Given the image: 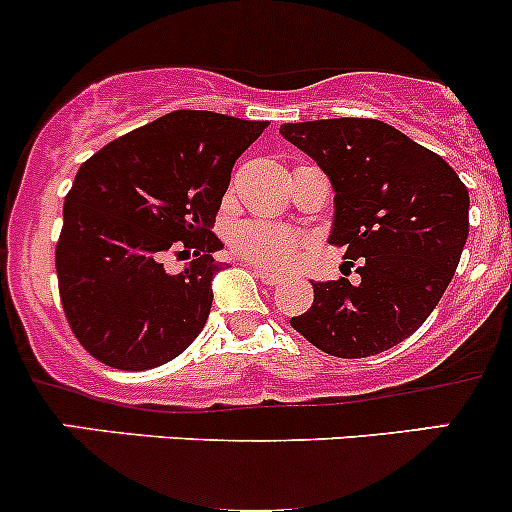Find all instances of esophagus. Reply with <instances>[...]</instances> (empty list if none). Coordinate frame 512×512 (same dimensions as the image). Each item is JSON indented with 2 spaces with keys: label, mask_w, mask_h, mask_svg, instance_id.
Here are the masks:
<instances>
[{
  "label": "esophagus",
  "mask_w": 512,
  "mask_h": 512,
  "mask_svg": "<svg viewBox=\"0 0 512 512\" xmlns=\"http://www.w3.org/2000/svg\"><path fill=\"white\" fill-rule=\"evenodd\" d=\"M255 275L257 280L265 282V285H280V282H285L287 277L282 275V272H270V270H257L255 267Z\"/></svg>",
  "instance_id": "1"
}]
</instances>
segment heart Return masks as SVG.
I'll return each instance as SVG.
<instances>
[{"label":"heart","instance_id":"obj_1","mask_svg":"<svg viewBox=\"0 0 512 512\" xmlns=\"http://www.w3.org/2000/svg\"><path fill=\"white\" fill-rule=\"evenodd\" d=\"M232 247L247 260L267 267L292 265L302 257V240L285 227L270 223H242L232 232Z\"/></svg>","mask_w":512,"mask_h":512}]
</instances>
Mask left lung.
<instances>
[{
    "mask_svg": "<svg viewBox=\"0 0 512 512\" xmlns=\"http://www.w3.org/2000/svg\"><path fill=\"white\" fill-rule=\"evenodd\" d=\"M280 133L329 175V242L359 262L356 282H312V307L289 324L342 359L396 347L426 322L456 272L468 188L441 156L376 118L285 123Z\"/></svg>",
    "mask_w": 512,
    "mask_h": 512,
    "instance_id": "8db88e82",
    "label": "left lung"
}]
</instances>
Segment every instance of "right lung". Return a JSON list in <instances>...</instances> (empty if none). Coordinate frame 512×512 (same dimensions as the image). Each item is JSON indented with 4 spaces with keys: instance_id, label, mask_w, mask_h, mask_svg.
<instances>
[{
    "instance_id": "right-lung-1",
    "label": "right lung",
    "mask_w": 512,
    "mask_h": 512,
    "mask_svg": "<svg viewBox=\"0 0 512 512\" xmlns=\"http://www.w3.org/2000/svg\"><path fill=\"white\" fill-rule=\"evenodd\" d=\"M267 121L173 111L116 138L76 173L56 242L59 294L71 332L94 359L143 371L175 359L205 327L220 262L210 252L235 160ZM194 262L168 276L162 255Z\"/></svg>"
}]
</instances>
